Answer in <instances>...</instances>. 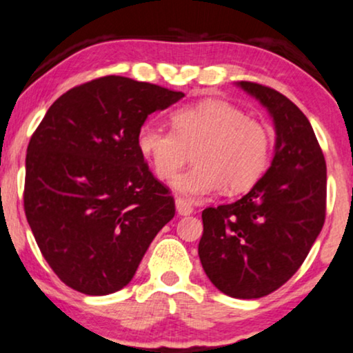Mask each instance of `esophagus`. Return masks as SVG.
<instances>
[{
    "instance_id": "1",
    "label": "esophagus",
    "mask_w": 353,
    "mask_h": 353,
    "mask_svg": "<svg viewBox=\"0 0 353 353\" xmlns=\"http://www.w3.org/2000/svg\"><path fill=\"white\" fill-rule=\"evenodd\" d=\"M176 209H177V214H179V215H190L194 212L192 203H190L189 201H185V199H182V197L176 199Z\"/></svg>"
}]
</instances>
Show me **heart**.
I'll return each mask as SVG.
<instances>
[{"instance_id":"obj_1","label":"heart","mask_w":353,"mask_h":353,"mask_svg":"<svg viewBox=\"0 0 353 353\" xmlns=\"http://www.w3.org/2000/svg\"><path fill=\"white\" fill-rule=\"evenodd\" d=\"M172 131L146 123L138 131V150L163 181H171L189 163L195 165L174 181L189 199L252 189L266 172L273 150L271 131L225 100L209 99L172 110Z\"/></svg>"}]
</instances>
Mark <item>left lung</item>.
I'll use <instances>...</instances> for the list:
<instances>
[{"label":"left lung","mask_w":353,"mask_h":353,"mask_svg":"<svg viewBox=\"0 0 353 353\" xmlns=\"http://www.w3.org/2000/svg\"><path fill=\"white\" fill-rule=\"evenodd\" d=\"M268 108L276 128L274 158L236 202L207 207L199 243L214 286L239 299L281 288L303 265L325 220V159L305 114L274 88L239 83Z\"/></svg>","instance_id":"left-lung-1"}]
</instances>
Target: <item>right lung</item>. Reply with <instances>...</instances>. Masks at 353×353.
Segmentation results:
<instances>
[{
  "label": "right lung",
  "instance_id": "add662e5",
  "mask_svg": "<svg viewBox=\"0 0 353 353\" xmlns=\"http://www.w3.org/2000/svg\"><path fill=\"white\" fill-rule=\"evenodd\" d=\"M182 97L107 75L59 97L32 133L24 212L42 256L72 290L105 296L125 288L176 214L136 138L148 114Z\"/></svg>",
  "mask_w": 353,
  "mask_h": 353
}]
</instances>
